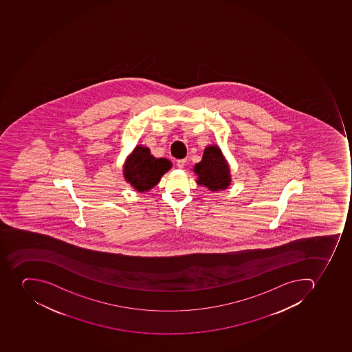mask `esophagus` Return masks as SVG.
I'll return each mask as SVG.
<instances>
[{
    "mask_svg": "<svg viewBox=\"0 0 352 352\" xmlns=\"http://www.w3.org/2000/svg\"><path fill=\"white\" fill-rule=\"evenodd\" d=\"M186 165V160H178L177 161V166L178 168H184V166Z\"/></svg>",
    "mask_w": 352,
    "mask_h": 352,
    "instance_id": "esophagus-1",
    "label": "esophagus"
}]
</instances>
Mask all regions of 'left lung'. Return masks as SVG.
Returning <instances> with one entry per match:
<instances>
[{
    "instance_id": "1",
    "label": "left lung",
    "mask_w": 352,
    "mask_h": 352,
    "mask_svg": "<svg viewBox=\"0 0 352 352\" xmlns=\"http://www.w3.org/2000/svg\"><path fill=\"white\" fill-rule=\"evenodd\" d=\"M192 172L197 176L196 183L212 192L229 188L232 180L229 163L218 145L206 146L201 161L195 164Z\"/></svg>"
}]
</instances>
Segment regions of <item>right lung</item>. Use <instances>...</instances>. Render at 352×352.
Wrapping results in <instances>:
<instances>
[{"mask_svg": "<svg viewBox=\"0 0 352 352\" xmlns=\"http://www.w3.org/2000/svg\"><path fill=\"white\" fill-rule=\"evenodd\" d=\"M167 158H156L148 147L136 145L123 165V177L136 191L146 192L154 188L162 176L172 168Z\"/></svg>", "mask_w": 352, "mask_h": 352, "instance_id": "obj_1", "label": "right lung"}]
</instances>
